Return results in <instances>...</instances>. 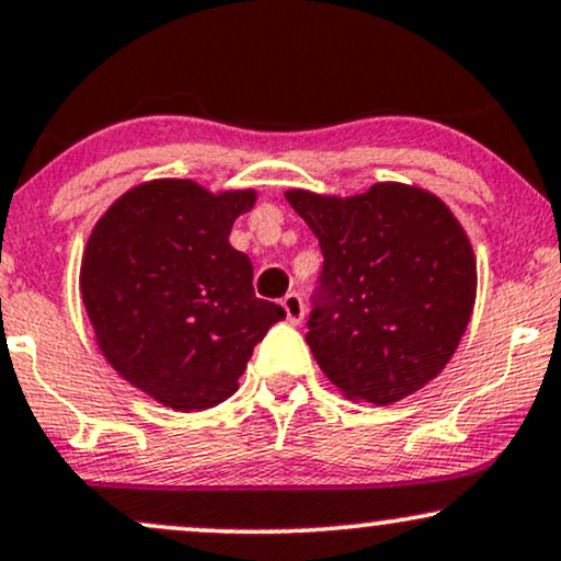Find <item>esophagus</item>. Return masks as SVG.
<instances>
[{
	"label": "esophagus",
	"instance_id": "1",
	"mask_svg": "<svg viewBox=\"0 0 561 561\" xmlns=\"http://www.w3.org/2000/svg\"><path fill=\"white\" fill-rule=\"evenodd\" d=\"M282 308H285L287 321L295 323V327H298V323H302V319H306V306H302V298L298 293L285 295V298H282Z\"/></svg>",
	"mask_w": 561,
	"mask_h": 561
}]
</instances>
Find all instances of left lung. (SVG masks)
I'll return each mask as SVG.
<instances>
[{"label": "left lung", "instance_id": "obj_1", "mask_svg": "<svg viewBox=\"0 0 561 561\" xmlns=\"http://www.w3.org/2000/svg\"><path fill=\"white\" fill-rule=\"evenodd\" d=\"M323 253L308 345L350 400L391 404L442 374L476 306V253L434 193L376 182L357 195L285 193Z\"/></svg>", "mask_w": 561, "mask_h": 561}]
</instances>
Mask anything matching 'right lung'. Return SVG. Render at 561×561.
I'll return each mask as SVG.
<instances>
[{"mask_svg": "<svg viewBox=\"0 0 561 561\" xmlns=\"http://www.w3.org/2000/svg\"><path fill=\"white\" fill-rule=\"evenodd\" d=\"M259 193L148 180L93 225L80 295L93 340L127 383L193 413L225 402L285 308L255 298L253 263L229 245Z\"/></svg>", "mask_w": 561, "mask_h": 561, "instance_id": "right-lung-1", "label": "right lung"}]
</instances>
